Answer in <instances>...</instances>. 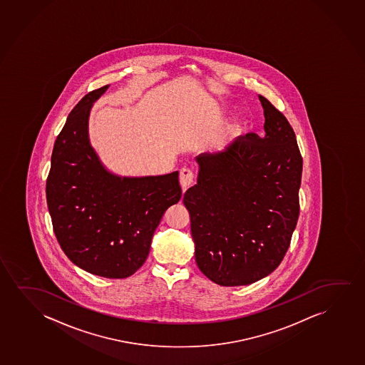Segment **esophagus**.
<instances>
[{"instance_id":"obj_1","label":"esophagus","mask_w":365,"mask_h":365,"mask_svg":"<svg viewBox=\"0 0 365 365\" xmlns=\"http://www.w3.org/2000/svg\"><path fill=\"white\" fill-rule=\"evenodd\" d=\"M194 182V173L189 168H182L180 170V184L182 189L186 190Z\"/></svg>"}]
</instances>
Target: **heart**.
<instances>
[{
    "label": "heart",
    "mask_w": 365,
    "mask_h": 365,
    "mask_svg": "<svg viewBox=\"0 0 365 365\" xmlns=\"http://www.w3.org/2000/svg\"><path fill=\"white\" fill-rule=\"evenodd\" d=\"M242 129L243 120L241 118H235L232 120H230L219 131V134L215 136L214 141H212L215 150H222L225 148H227L242 133Z\"/></svg>",
    "instance_id": "heart-1"
}]
</instances>
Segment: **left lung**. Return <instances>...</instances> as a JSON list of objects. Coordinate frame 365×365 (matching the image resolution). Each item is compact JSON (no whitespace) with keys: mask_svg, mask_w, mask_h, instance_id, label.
<instances>
[{"mask_svg":"<svg viewBox=\"0 0 365 365\" xmlns=\"http://www.w3.org/2000/svg\"><path fill=\"white\" fill-rule=\"evenodd\" d=\"M258 99L264 135L238 136L224 151L197 156V184L182 199L197 267L220 286H246L272 273L299 215L296 134L282 113Z\"/></svg>","mask_w":365,"mask_h":365,"instance_id":"1","label":"left lung"}]
</instances>
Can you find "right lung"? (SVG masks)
<instances>
[{
	"label": "right lung",
	"mask_w": 365,
	"mask_h": 365,
	"mask_svg": "<svg viewBox=\"0 0 365 365\" xmlns=\"http://www.w3.org/2000/svg\"><path fill=\"white\" fill-rule=\"evenodd\" d=\"M109 86L88 93L54 143L46 196L66 256L92 274L127 278L145 262L161 217L181 199L179 171L119 176L103 165L88 134L89 114Z\"/></svg>",
	"instance_id": "1"
}]
</instances>
